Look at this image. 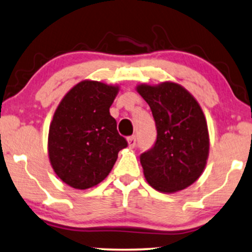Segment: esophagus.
<instances>
[{"label": "esophagus", "mask_w": 252, "mask_h": 252, "mask_svg": "<svg viewBox=\"0 0 252 252\" xmlns=\"http://www.w3.org/2000/svg\"><path fill=\"white\" fill-rule=\"evenodd\" d=\"M127 141H128V146L133 149V147H135V145H137V137H135V135H131V137L127 138Z\"/></svg>", "instance_id": "esophagus-1"}]
</instances>
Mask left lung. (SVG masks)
Masks as SVG:
<instances>
[{"mask_svg":"<svg viewBox=\"0 0 252 252\" xmlns=\"http://www.w3.org/2000/svg\"><path fill=\"white\" fill-rule=\"evenodd\" d=\"M137 91L149 103L157 128L155 145L140 156L145 178L160 192L184 190L199 178L208 160L209 132L202 108L173 82L140 85Z\"/></svg>","mask_w":252,"mask_h":252,"instance_id":"1","label":"left lung"}]
</instances>
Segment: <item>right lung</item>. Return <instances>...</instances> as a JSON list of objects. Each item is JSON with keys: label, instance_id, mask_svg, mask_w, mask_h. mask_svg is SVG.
<instances>
[{"label": "right lung", "instance_id": "obj_1", "mask_svg": "<svg viewBox=\"0 0 252 252\" xmlns=\"http://www.w3.org/2000/svg\"><path fill=\"white\" fill-rule=\"evenodd\" d=\"M119 88L81 81L64 95L49 127L50 164L62 182L79 190L101 183L127 140L109 114Z\"/></svg>", "mask_w": 252, "mask_h": 252}]
</instances>
